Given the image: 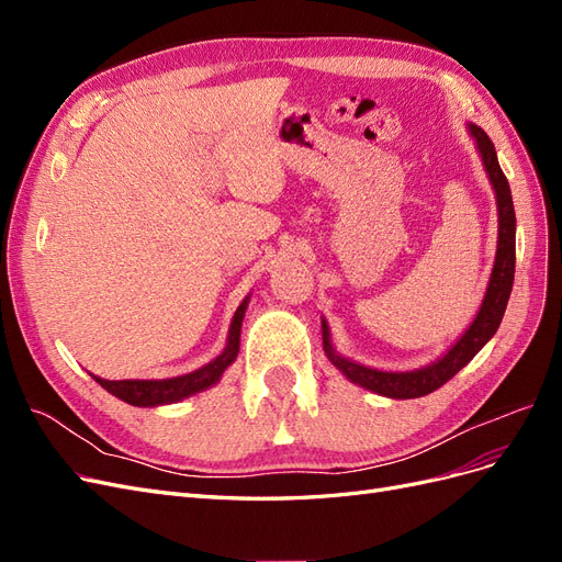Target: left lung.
I'll list each match as a JSON object with an SVG mask.
<instances>
[{"instance_id": "1", "label": "left lung", "mask_w": 562, "mask_h": 562, "mask_svg": "<svg viewBox=\"0 0 562 562\" xmlns=\"http://www.w3.org/2000/svg\"><path fill=\"white\" fill-rule=\"evenodd\" d=\"M467 128L475 143V149H479V157L485 166L492 190H495L497 223H499L495 265H492V274L485 288L481 310L473 316L471 326L459 335L457 342L443 356H438V359L431 361L429 366H422L415 370H380V368L356 363L347 359V356L339 353L333 347L328 321L321 316L323 351H326L328 361L342 372L349 382L372 391V394H380L386 398H419V396L431 394V391L452 380L457 372L490 342L492 335L497 333L502 316L506 312L508 295H512V288H514V271H516V211H514L512 187H508V180L497 161L495 145H492V140L487 138V133L475 124H467Z\"/></svg>"}]
</instances>
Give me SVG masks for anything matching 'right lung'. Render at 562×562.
<instances>
[{
	"label": "right lung",
	"instance_id": "1",
	"mask_svg": "<svg viewBox=\"0 0 562 562\" xmlns=\"http://www.w3.org/2000/svg\"><path fill=\"white\" fill-rule=\"evenodd\" d=\"M250 295L244 297V302L236 307L232 323H229V333H227V345L225 349L220 351L213 361H209L206 366H201L187 375H178V378H166V380H103L95 378L93 380L108 389L112 396L122 398L128 405L135 407H159V405H171L178 403L182 398H190L199 391H206L213 384L220 382L223 372L236 361L239 356V345H241V323L248 310Z\"/></svg>",
	"mask_w": 562,
	"mask_h": 562
}]
</instances>
